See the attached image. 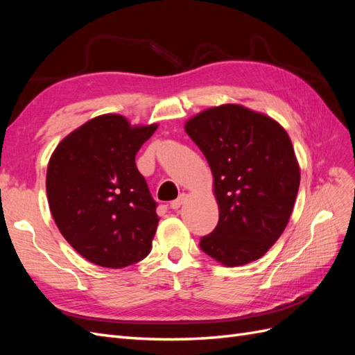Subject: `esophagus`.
Here are the masks:
<instances>
[{"label":"esophagus","instance_id":"1","mask_svg":"<svg viewBox=\"0 0 355 355\" xmlns=\"http://www.w3.org/2000/svg\"><path fill=\"white\" fill-rule=\"evenodd\" d=\"M187 198H188V194H180L176 200H173V201L170 202V207L178 210V209L182 206V204H184V202L187 201Z\"/></svg>","mask_w":355,"mask_h":355}]
</instances>
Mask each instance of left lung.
I'll return each mask as SVG.
<instances>
[{
  "mask_svg": "<svg viewBox=\"0 0 355 355\" xmlns=\"http://www.w3.org/2000/svg\"><path fill=\"white\" fill-rule=\"evenodd\" d=\"M185 132L207 159L219 206L218 227L201 239V250L225 266L261 259L286 230L300 182L284 127L225 103L191 116Z\"/></svg>",
  "mask_w": 355,
  "mask_h": 355,
  "instance_id": "8db88e82",
  "label": "left lung"
}]
</instances>
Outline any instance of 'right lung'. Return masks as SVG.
<instances>
[{
    "mask_svg": "<svg viewBox=\"0 0 355 355\" xmlns=\"http://www.w3.org/2000/svg\"><path fill=\"white\" fill-rule=\"evenodd\" d=\"M157 128L103 114L63 137L50 157L51 216L63 239L96 265L116 270L151 252L159 218L135 157Z\"/></svg>",
    "mask_w": 355,
    "mask_h": 355,
    "instance_id": "add662e5",
    "label": "right lung"
}]
</instances>
